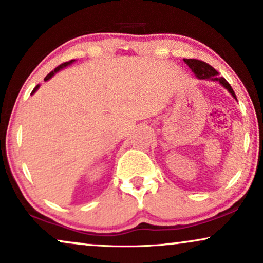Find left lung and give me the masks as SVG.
<instances>
[{
    "instance_id": "8db88e82",
    "label": "left lung",
    "mask_w": 263,
    "mask_h": 263,
    "mask_svg": "<svg viewBox=\"0 0 263 263\" xmlns=\"http://www.w3.org/2000/svg\"><path fill=\"white\" fill-rule=\"evenodd\" d=\"M184 63L192 69L193 73L195 74V77L200 80H211V81H218L221 86H224L229 92L231 93L232 98L237 101L236 95H235L234 90L230 86V84L226 81L224 78L219 77V73L213 68V66L206 64L205 62H201V60L198 59H184Z\"/></svg>"
}]
</instances>
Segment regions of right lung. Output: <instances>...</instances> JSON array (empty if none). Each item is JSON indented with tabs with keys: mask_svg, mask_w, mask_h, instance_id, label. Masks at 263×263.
I'll list each match as a JSON object with an SVG mask.
<instances>
[{
	"mask_svg": "<svg viewBox=\"0 0 263 263\" xmlns=\"http://www.w3.org/2000/svg\"><path fill=\"white\" fill-rule=\"evenodd\" d=\"M75 62V60L73 59V60H70V62H66V63H64V64H60L59 66H57V68L55 69H54V70L53 71H50V73L49 74H48L47 75V77H45L44 78V81H48V80H49L50 79V78H52V77H54V75H55L57 73H58V71L59 70H62V69H64L65 68V66H68V65H70V64H73V63ZM39 86H41V85H37V86H35L34 87V89H33V91H32V95H33V93H34L35 91H37V90L39 89Z\"/></svg>",
	"mask_w": 263,
	"mask_h": 263,
	"instance_id": "add662e5",
	"label": "right lung"
}]
</instances>
